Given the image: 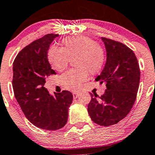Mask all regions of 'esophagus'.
Segmentation results:
<instances>
[{
  "label": "esophagus",
  "mask_w": 155,
  "mask_h": 155,
  "mask_svg": "<svg viewBox=\"0 0 155 155\" xmlns=\"http://www.w3.org/2000/svg\"><path fill=\"white\" fill-rule=\"evenodd\" d=\"M72 94H73V97H74V98H77L78 97V95H79V93H78V92H73Z\"/></svg>",
  "instance_id": "1"
}]
</instances>
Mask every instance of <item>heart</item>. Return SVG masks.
<instances>
[{"instance_id":"1","label":"heart","mask_w":155,"mask_h":155,"mask_svg":"<svg viewBox=\"0 0 155 155\" xmlns=\"http://www.w3.org/2000/svg\"><path fill=\"white\" fill-rule=\"evenodd\" d=\"M63 48L51 46L48 51V60L55 70L62 71L74 60L76 69L66 71L60 78L63 88L71 91L81 89L83 83L90 74L99 72L105 61L103 48L87 36H71L62 41Z\"/></svg>"}]
</instances>
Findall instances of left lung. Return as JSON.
<instances>
[{
  "mask_svg": "<svg viewBox=\"0 0 155 155\" xmlns=\"http://www.w3.org/2000/svg\"><path fill=\"white\" fill-rule=\"evenodd\" d=\"M107 51L104 68L95 81L104 83V95H91L88 113L95 123L110 126L128 114L136 100L140 79L138 61L133 51L117 41L101 37Z\"/></svg>",
  "mask_w": 155,
  "mask_h": 155,
  "instance_id": "1",
  "label": "left lung"
}]
</instances>
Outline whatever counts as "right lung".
Here are the masks:
<instances>
[{
	"label": "right lung",
	"instance_id": "add662e5",
	"mask_svg": "<svg viewBox=\"0 0 155 155\" xmlns=\"http://www.w3.org/2000/svg\"><path fill=\"white\" fill-rule=\"evenodd\" d=\"M58 36L50 33L30 43L18 54L12 67V87L22 112L33 125L47 130L64 127L73 100L69 91L51 95L44 87L47 78L56 74L48 60V51Z\"/></svg>",
	"mask_w": 155,
	"mask_h": 155
}]
</instances>
